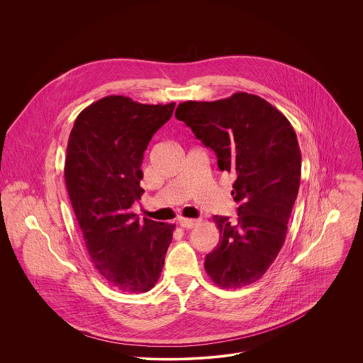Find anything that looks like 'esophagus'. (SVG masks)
Returning a JSON list of instances; mask_svg holds the SVG:
<instances>
[{
  "instance_id": "obj_1",
  "label": "esophagus",
  "mask_w": 363,
  "mask_h": 363,
  "mask_svg": "<svg viewBox=\"0 0 363 363\" xmlns=\"http://www.w3.org/2000/svg\"><path fill=\"white\" fill-rule=\"evenodd\" d=\"M179 223L184 229H191V228H194L199 223V220L197 219H189V218H180Z\"/></svg>"
}]
</instances>
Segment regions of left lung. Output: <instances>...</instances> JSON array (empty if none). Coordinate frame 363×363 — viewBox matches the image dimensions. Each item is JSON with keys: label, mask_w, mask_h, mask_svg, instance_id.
<instances>
[{"label": "left lung", "mask_w": 363, "mask_h": 363, "mask_svg": "<svg viewBox=\"0 0 363 363\" xmlns=\"http://www.w3.org/2000/svg\"><path fill=\"white\" fill-rule=\"evenodd\" d=\"M174 116L216 154L220 170L236 176L232 196L239 204L238 219L212 218L219 243L206 257V271L225 289L250 285L285 242L301 184L296 133L277 107L246 92L215 102H183Z\"/></svg>", "instance_id": "obj_1"}]
</instances>
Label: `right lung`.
<instances>
[{
	"mask_svg": "<svg viewBox=\"0 0 363 363\" xmlns=\"http://www.w3.org/2000/svg\"><path fill=\"white\" fill-rule=\"evenodd\" d=\"M176 104H143L110 95L84 108L71 130L65 186L95 268L114 288L155 286L174 225L131 212L141 199L144 152Z\"/></svg>",
	"mask_w": 363,
	"mask_h": 363,
	"instance_id": "1",
	"label": "right lung"
}]
</instances>
